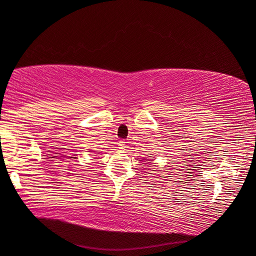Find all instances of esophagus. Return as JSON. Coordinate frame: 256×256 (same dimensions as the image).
<instances>
[{
    "label": "esophagus",
    "instance_id": "obj_1",
    "mask_svg": "<svg viewBox=\"0 0 256 256\" xmlns=\"http://www.w3.org/2000/svg\"><path fill=\"white\" fill-rule=\"evenodd\" d=\"M126 147H127V142L120 140V142H119V150H124Z\"/></svg>",
    "mask_w": 256,
    "mask_h": 256
}]
</instances>
